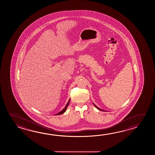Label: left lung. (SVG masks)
Wrapping results in <instances>:
<instances>
[{"label":"left lung","instance_id":"left-lung-1","mask_svg":"<svg viewBox=\"0 0 155 155\" xmlns=\"http://www.w3.org/2000/svg\"><path fill=\"white\" fill-rule=\"evenodd\" d=\"M94 106H95L96 107L97 109H99V110H101V111H104V110H101V109H99V107H97V106H96L95 104H94Z\"/></svg>","mask_w":155,"mask_h":155}]
</instances>
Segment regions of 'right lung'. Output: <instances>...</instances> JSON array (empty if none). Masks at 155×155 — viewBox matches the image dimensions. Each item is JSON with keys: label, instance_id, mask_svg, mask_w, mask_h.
Wrapping results in <instances>:
<instances>
[{"label": "right lung", "instance_id": "obj_1", "mask_svg": "<svg viewBox=\"0 0 155 155\" xmlns=\"http://www.w3.org/2000/svg\"><path fill=\"white\" fill-rule=\"evenodd\" d=\"M70 101V99H69V101L67 103V104H66V106H65V108L63 109L62 111H60L59 113H58L57 114H56V115H61V114H64V112L66 111V109H67V107H68V106L69 105V104Z\"/></svg>", "mask_w": 155, "mask_h": 155}]
</instances>
